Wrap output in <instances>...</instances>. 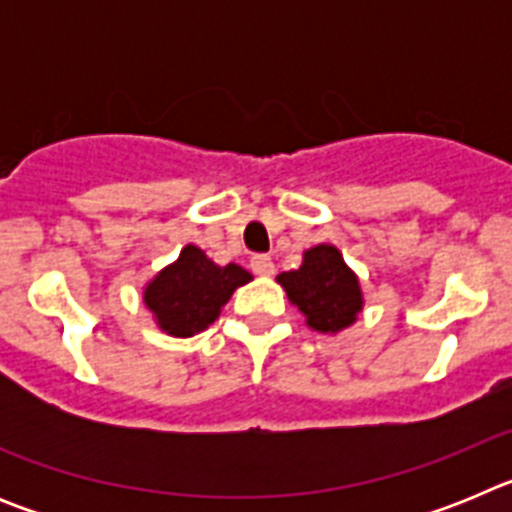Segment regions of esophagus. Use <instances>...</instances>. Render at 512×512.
<instances>
[{"instance_id":"34e87169","label":"esophagus","mask_w":512,"mask_h":512,"mask_svg":"<svg viewBox=\"0 0 512 512\" xmlns=\"http://www.w3.org/2000/svg\"><path fill=\"white\" fill-rule=\"evenodd\" d=\"M251 269L253 274H259V277H269V274H274V261H271L269 256H253Z\"/></svg>"}]
</instances>
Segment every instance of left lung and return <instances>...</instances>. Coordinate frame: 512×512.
Segmentation results:
<instances>
[{
  "label": "left lung",
  "instance_id": "8db88e82",
  "mask_svg": "<svg viewBox=\"0 0 512 512\" xmlns=\"http://www.w3.org/2000/svg\"><path fill=\"white\" fill-rule=\"evenodd\" d=\"M289 302L305 315L307 328L318 333H341L354 325L364 310V292L343 253L330 243H320L302 253L300 269L277 277Z\"/></svg>",
  "mask_w": 512,
  "mask_h": 512
}]
</instances>
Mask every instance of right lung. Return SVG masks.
I'll return each mask as SVG.
<instances>
[{
    "mask_svg": "<svg viewBox=\"0 0 512 512\" xmlns=\"http://www.w3.org/2000/svg\"><path fill=\"white\" fill-rule=\"evenodd\" d=\"M251 279L243 266H217L202 248L187 243L179 259L143 287V302L164 333L189 338L210 328L235 289Z\"/></svg>",
    "mask_w": 512,
    "mask_h": 512,
    "instance_id": "obj_1",
    "label": "right lung"
}]
</instances>
